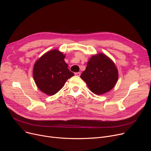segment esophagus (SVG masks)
I'll return each mask as SVG.
<instances>
[{
	"label": "esophagus",
	"instance_id": "esophagus-1",
	"mask_svg": "<svg viewBox=\"0 0 151 151\" xmlns=\"http://www.w3.org/2000/svg\"><path fill=\"white\" fill-rule=\"evenodd\" d=\"M75 75L76 76H80L81 75V73L80 72H76V73H75Z\"/></svg>",
	"mask_w": 151,
	"mask_h": 151
}]
</instances>
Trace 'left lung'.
I'll use <instances>...</instances> for the list:
<instances>
[{
    "label": "left lung",
    "instance_id": "1",
    "mask_svg": "<svg viewBox=\"0 0 151 151\" xmlns=\"http://www.w3.org/2000/svg\"><path fill=\"white\" fill-rule=\"evenodd\" d=\"M118 76L114 63L106 55L99 53L90 58L80 77L93 93L102 95L114 88Z\"/></svg>",
    "mask_w": 151,
    "mask_h": 151
}]
</instances>
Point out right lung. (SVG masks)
Returning a JSON list of instances; mask_svg holds the SVG:
<instances>
[{"mask_svg":"<svg viewBox=\"0 0 151 151\" xmlns=\"http://www.w3.org/2000/svg\"><path fill=\"white\" fill-rule=\"evenodd\" d=\"M65 57L58 50L47 52L34 66L33 76L36 85L43 93L52 96L59 91L74 73L68 68Z\"/></svg>","mask_w":151,"mask_h":151,"instance_id":"obj_1","label":"right lung"}]
</instances>
